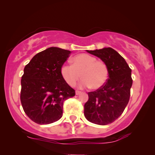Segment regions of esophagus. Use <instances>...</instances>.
<instances>
[{
	"label": "esophagus",
	"instance_id": "34e87169",
	"mask_svg": "<svg viewBox=\"0 0 155 155\" xmlns=\"http://www.w3.org/2000/svg\"><path fill=\"white\" fill-rule=\"evenodd\" d=\"M81 93H82V92H80V91H78V90H76V91H75V94H76V95H78V94H81Z\"/></svg>",
	"mask_w": 155,
	"mask_h": 155
}]
</instances>
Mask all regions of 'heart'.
<instances>
[{"instance_id":"b5f03b06","label":"heart","mask_w":155,"mask_h":155,"mask_svg":"<svg viewBox=\"0 0 155 155\" xmlns=\"http://www.w3.org/2000/svg\"><path fill=\"white\" fill-rule=\"evenodd\" d=\"M73 65L65 63L61 68V73L65 81L70 86L75 85L80 78V87H90L98 90L107 82L109 75V68L102 61H97L95 57L86 54L74 56Z\"/></svg>"}]
</instances>
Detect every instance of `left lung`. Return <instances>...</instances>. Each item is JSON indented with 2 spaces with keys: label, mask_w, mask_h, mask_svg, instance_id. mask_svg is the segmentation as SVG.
Segmentation results:
<instances>
[{
  "label": "left lung",
  "mask_w": 155,
  "mask_h": 155,
  "mask_svg": "<svg viewBox=\"0 0 155 155\" xmlns=\"http://www.w3.org/2000/svg\"><path fill=\"white\" fill-rule=\"evenodd\" d=\"M87 51L107 63L109 75L102 87L88 92L84 114L91 123L105 126L115 121L128 104L133 84L131 69L125 59L110 47Z\"/></svg>",
  "instance_id": "8db88e82"
}]
</instances>
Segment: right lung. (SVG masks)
<instances>
[{
	"label": "right lung",
	"instance_id": "obj_1",
	"mask_svg": "<svg viewBox=\"0 0 155 155\" xmlns=\"http://www.w3.org/2000/svg\"><path fill=\"white\" fill-rule=\"evenodd\" d=\"M71 51L50 47L38 53L24 68L20 101L25 113L38 124L56 122L63 116V102L75 95L61 73Z\"/></svg>",
	"mask_w": 155,
	"mask_h": 155
}]
</instances>
